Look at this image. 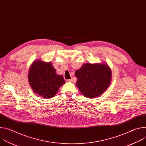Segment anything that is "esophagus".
Segmentation results:
<instances>
[{
  "mask_svg": "<svg viewBox=\"0 0 146 146\" xmlns=\"http://www.w3.org/2000/svg\"><path fill=\"white\" fill-rule=\"evenodd\" d=\"M66 81H67V82H72V81H73V78L68 79V80H66Z\"/></svg>",
  "mask_w": 146,
  "mask_h": 146,
  "instance_id": "obj_1",
  "label": "esophagus"
}]
</instances>
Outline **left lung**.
<instances>
[{
  "mask_svg": "<svg viewBox=\"0 0 146 146\" xmlns=\"http://www.w3.org/2000/svg\"><path fill=\"white\" fill-rule=\"evenodd\" d=\"M76 86L86 97L94 98L100 96L109 87L111 72L106 64H86L76 70Z\"/></svg>",
  "mask_w": 146,
  "mask_h": 146,
  "instance_id": "8db88e82",
  "label": "left lung"
}]
</instances>
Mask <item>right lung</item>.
Masks as SVG:
<instances>
[{
    "label": "right lung",
    "instance_id": "right-lung-1",
    "mask_svg": "<svg viewBox=\"0 0 146 146\" xmlns=\"http://www.w3.org/2000/svg\"><path fill=\"white\" fill-rule=\"evenodd\" d=\"M50 62L36 60L31 65L28 79L33 91L45 98H51L57 93L65 82L62 76L58 75Z\"/></svg>",
    "mask_w": 146,
    "mask_h": 146
}]
</instances>
